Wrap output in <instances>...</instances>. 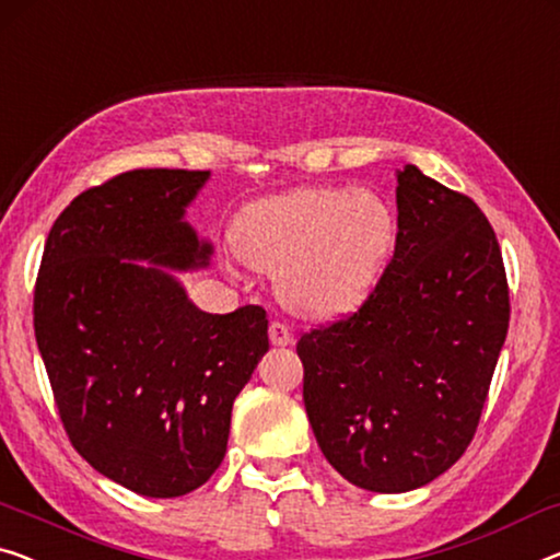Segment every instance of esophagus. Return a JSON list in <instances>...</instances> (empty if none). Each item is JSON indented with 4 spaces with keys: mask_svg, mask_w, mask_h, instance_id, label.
I'll list each match as a JSON object with an SVG mask.
<instances>
[{
    "mask_svg": "<svg viewBox=\"0 0 560 560\" xmlns=\"http://www.w3.org/2000/svg\"><path fill=\"white\" fill-rule=\"evenodd\" d=\"M269 339L273 347H289L291 341H294V337H291V329L287 327V324L281 322H271L269 324Z\"/></svg>",
    "mask_w": 560,
    "mask_h": 560,
    "instance_id": "34e87169",
    "label": "esophagus"
}]
</instances>
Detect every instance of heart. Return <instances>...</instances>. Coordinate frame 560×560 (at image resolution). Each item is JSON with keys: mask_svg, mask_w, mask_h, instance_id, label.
I'll list each match as a JSON object with an SVG mask.
<instances>
[{"mask_svg": "<svg viewBox=\"0 0 560 560\" xmlns=\"http://www.w3.org/2000/svg\"><path fill=\"white\" fill-rule=\"evenodd\" d=\"M233 246L254 269L279 273L287 306L329 319L370 296L395 246V219L370 190L299 188L248 206Z\"/></svg>", "mask_w": 560, "mask_h": 560, "instance_id": "obj_1", "label": "heart"}]
</instances>
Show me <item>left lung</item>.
<instances>
[{
  "label": "left lung",
  "instance_id": "1",
  "mask_svg": "<svg viewBox=\"0 0 560 560\" xmlns=\"http://www.w3.org/2000/svg\"><path fill=\"white\" fill-rule=\"evenodd\" d=\"M508 322L493 226L472 198L405 165L377 287L296 345L308 422L334 470L405 493L453 467L478 430Z\"/></svg>",
  "mask_w": 560,
  "mask_h": 560
}]
</instances>
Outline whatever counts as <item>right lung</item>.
<instances>
[{
  "mask_svg": "<svg viewBox=\"0 0 560 560\" xmlns=\"http://www.w3.org/2000/svg\"><path fill=\"white\" fill-rule=\"evenodd\" d=\"M208 171L140 168L88 188L49 229L35 337L67 438L148 498L203 486L226 455L233 399L269 349L261 306L206 314L168 269L206 266L183 221Z\"/></svg>",
  "mask_w": 560,
  "mask_h": 560,
  "instance_id": "add662e5",
  "label": "right lung"
}]
</instances>
